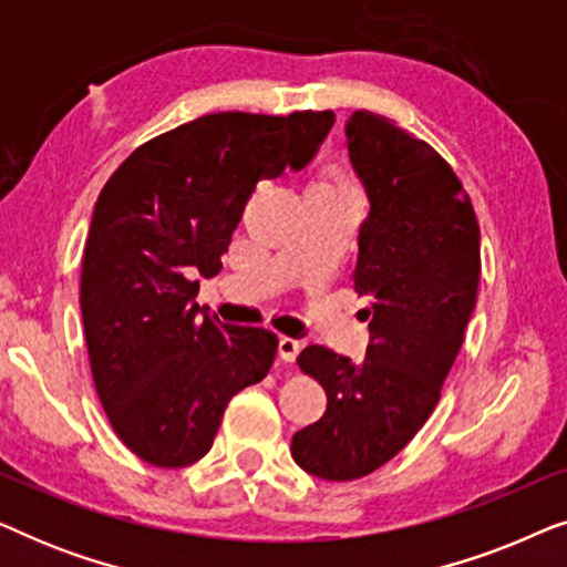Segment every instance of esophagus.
Returning <instances> with one entry per match:
<instances>
[{
    "label": "esophagus",
    "mask_w": 567,
    "mask_h": 567,
    "mask_svg": "<svg viewBox=\"0 0 567 567\" xmlns=\"http://www.w3.org/2000/svg\"><path fill=\"white\" fill-rule=\"evenodd\" d=\"M299 351H301L299 340H293L289 336H284L281 340H278V355H281L284 363H293V359H297Z\"/></svg>",
    "instance_id": "1"
}]
</instances>
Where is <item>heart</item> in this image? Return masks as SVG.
Instances as JSON below:
<instances>
[{
	"label": "heart",
	"mask_w": 567,
	"mask_h": 567,
	"mask_svg": "<svg viewBox=\"0 0 567 567\" xmlns=\"http://www.w3.org/2000/svg\"><path fill=\"white\" fill-rule=\"evenodd\" d=\"M320 188H328V190H336V193H343V196H355V181L351 177V173L343 167L332 165L322 173L320 177Z\"/></svg>",
	"instance_id": "b5f03b06"
}]
</instances>
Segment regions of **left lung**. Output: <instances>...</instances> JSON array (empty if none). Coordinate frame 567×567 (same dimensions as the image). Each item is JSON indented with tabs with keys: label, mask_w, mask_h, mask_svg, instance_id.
<instances>
[{
	"label": "left lung",
	"mask_w": 567,
	"mask_h": 567,
	"mask_svg": "<svg viewBox=\"0 0 567 567\" xmlns=\"http://www.w3.org/2000/svg\"><path fill=\"white\" fill-rule=\"evenodd\" d=\"M346 136L369 198L353 291L367 299L371 343L361 363L324 346L299 353L328 410L291 439L293 462L332 483L371 475L423 429L480 284V224L452 165L371 111H355Z\"/></svg>",
	"instance_id": "1"
}]
</instances>
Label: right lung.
Masks as SVG:
<instances>
[{
    "label": "right lung",
    "mask_w": 567,
    "mask_h": 567,
    "mask_svg": "<svg viewBox=\"0 0 567 567\" xmlns=\"http://www.w3.org/2000/svg\"><path fill=\"white\" fill-rule=\"evenodd\" d=\"M332 111L212 113L138 146L100 190L80 305L92 382L115 436L154 467H188L229 400L266 379L278 338L196 305L262 177L301 169Z\"/></svg>",
    "instance_id": "add662e5"
}]
</instances>
